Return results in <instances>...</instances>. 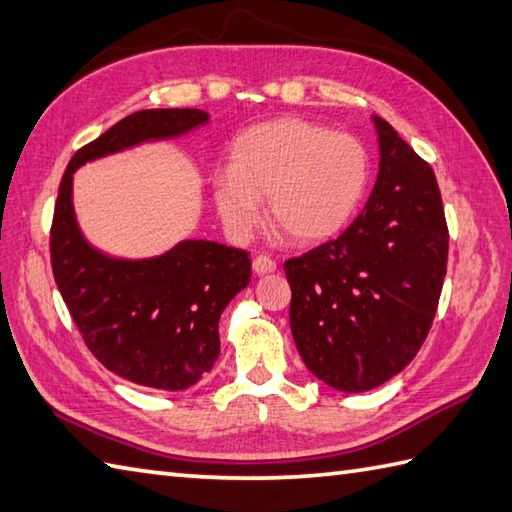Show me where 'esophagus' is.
I'll use <instances>...</instances> for the list:
<instances>
[{"label":"esophagus","instance_id":"obj_1","mask_svg":"<svg viewBox=\"0 0 512 512\" xmlns=\"http://www.w3.org/2000/svg\"><path fill=\"white\" fill-rule=\"evenodd\" d=\"M275 268H277V264H275V259H273V257H268V255H257V257L253 259V270H255L257 275L275 273Z\"/></svg>","mask_w":512,"mask_h":512}]
</instances>
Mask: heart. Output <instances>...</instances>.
Masks as SVG:
<instances>
[{
  "mask_svg": "<svg viewBox=\"0 0 512 512\" xmlns=\"http://www.w3.org/2000/svg\"><path fill=\"white\" fill-rule=\"evenodd\" d=\"M369 178L361 140L319 123L284 116L248 127L228 147L213 202L235 237H250L268 215L292 242L328 239L350 222Z\"/></svg>",
  "mask_w": 512,
  "mask_h": 512,
  "instance_id": "heart-1",
  "label": "heart"
}]
</instances>
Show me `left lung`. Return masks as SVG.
I'll list each match as a JSON object with an SVG mask.
<instances>
[{
    "instance_id": "8db88e82",
    "label": "left lung",
    "mask_w": 512,
    "mask_h": 512,
    "mask_svg": "<svg viewBox=\"0 0 512 512\" xmlns=\"http://www.w3.org/2000/svg\"><path fill=\"white\" fill-rule=\"evenodd\" d=\"M378 176L336 239L284 264L290 330L310 372L347 394L374 389L418 354L447 275L449 231L436 173L374 116Z\"/></svg>"
}]
</instances>
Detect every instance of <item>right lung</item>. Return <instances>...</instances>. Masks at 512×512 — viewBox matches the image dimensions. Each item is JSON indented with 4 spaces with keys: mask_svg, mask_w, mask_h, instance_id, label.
Segmentation results:
<instances>
[{
    "mask_svg": "<svg viewBox=\"0 0 512 512\" xmlns=\"http://www.w3.org/2000/svg\"><path fill=\"white\" fill-rule=\"evenodd\" d=\"M209 121L202 110H143L125 116L72 156L50 228L57 288L85 345L116 376L180 391L211 372L220 354L217 323L250 281V257L206 239H184L149 259H118L83 237L72 176L85 162L147 140H167Z\"/></svg>",
    "mask_w": 512,
    "mask_h": 512,
    "instance_id": "1",
    "label": "right lung"
}]
</instances>
